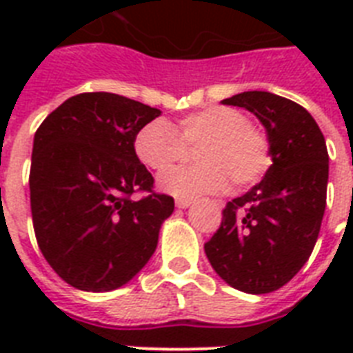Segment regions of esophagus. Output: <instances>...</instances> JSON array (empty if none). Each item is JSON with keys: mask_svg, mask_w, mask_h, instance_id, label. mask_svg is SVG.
Returning a JSON list of instances; mask_svg holds the SVG:
<instances>
[{"mask_svg": "<svg viewBox=\"0 0 353 353\" xmlns=\"http://www.w3.org/2000/svg\"><path fill=\"white\" fill-rule=\"evenodd\" d=\"M192 203H194L192 198H177L176 199V205L179 207V209H187V207H190Z\"/></svg>", "mask_w": 353, "mask_h": 353, "instance_id": "obj_1", "label": "esophagus"}]
</instances>
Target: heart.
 I'll list each match as a JSON object with an SVG mask.
<instances>
[{"label":"heart","mask_w":353,"mask_h":353,"mask_svg":"<svg viewBox=\"0 0 353 353\" xmlns=\"http://www.w3.org/2000/svg\"><path fill=\"white\" fill-rule=\"evenodd\" d=\"M199 145V149L197 146ZM197 148L198 165L183 167L161 176L159 187L177 198L218 194L231 187H249L271 168V146L260 128L249 124L240 110L212 106L188 113L177 132L163 119L144 124L133 148L146 168L165 172Z\"/></svg>","instance_id":"obj_1"}]
</instances>
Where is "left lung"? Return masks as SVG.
<instances>
[{"label":"left lung","instance_id":"8db88e82","mask_svg":"<svg viewBox=\"0 0 353 353\" xmlns=\"http://www.w3.org/2000/svg\"><path fill=\"white\" fill-rule=\"evenodd\" d=\"M221 104L256 115L273 165L249 192L225 205L205 252L234 290L271 293L301 271L319 238L328 187L326 141L301 104L269 91H243Z\"/></svg>","mask_w":353,"mask_h":353}]
</instances>
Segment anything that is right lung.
<instances>
[{"instance_id": "add662e5", "label": "right lung", "mask_w": 353, "mask_h": 353, "mask_svg": "<svg viewBox=\"0 0 353 353\" xmlns=\"http://www.w3.org/2000/svg\"><path fill=\"white\" fill-rule=\"evenodd\" d=\"M157 108L97 91L60 104L34 133L30 212L41 254L77 290H117L154 254L174 198L154 192V177L133 148ZM143 192L141 200L133 193Z\"/></svg>"}]
</instances>
